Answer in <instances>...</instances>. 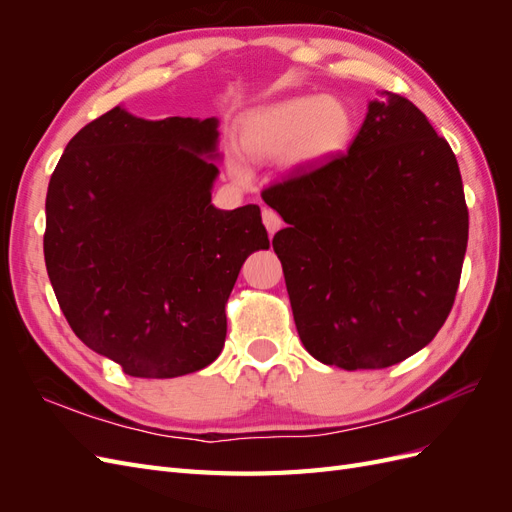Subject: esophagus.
Returning a JSON list of instances; mask_svg holds the SVG:
<instances>
[{"label":"esophagus","mask_w":512,"mask_h":512,"mask_svg":"<svg viewBox=\"0 0 512 512\" xmlns=\"http://www.w3.org/2000/svg\"><path fill=\"white\" fill-rule=\"evenodd\" d=\"M262 222H265L269 235H275V232L282 228V218L273 209H262Z\"/></svg>","instance_id":"obj_1"}]
</instances>
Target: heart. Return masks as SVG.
<instances>
[{"mask_svg": "<svg viewBox=\"0 0 512 512\" xmlns=\"http://www.w3.org/2000/svg\"><path fill=\"white\" fill-rule=\"evenodd\" d=\"M356 130L352 108L335 96H292L247 113L239 128V147L247 158L284 156L288 166L324 164L348 149ZM230 175L241 183L252 170L239 156H228Z\"/></svg>", "mask_w": 512, "mask_h": 512, "instance_id": "heart-1", "label": "heart"}]
</instances>
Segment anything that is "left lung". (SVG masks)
<instances>
[{
  "label": "left lung",
  "instance_id": "left-lung-1",
  "mask_svg": "<svg viewBox=\"0 0 512 512\" xmlns=\"http://www.w3.org/2000/svg\"><path fill=\"white\" fill-rule=\"evenodd\" d=\"M294 324L324 365L382 369L451 314L468 247L457 158L404 96L380 91L348 153L262 190Z\"/></svg>",
  "mask_w": 512,
  "mask_h": 512
}]
</instances>
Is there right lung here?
I'll return each mask as SVG.
<instances>
[{"instance_id":"obj_1","label":"right lung","mask_w":512,"mask_h":512,"mask_svg":"<svg viewBox=\"0 0 512 512\" xmlns=\"http://www.w3.org/2000/svg\"><path fill=\"white\" fill-rule=\"evenodd\" d=\"M218 119L147 121L115 106L76 132L46 192L44 262L74 335L134 378L218 359L260 207L211 205Z\"/></svg>"}]
</instances>
